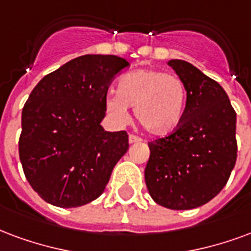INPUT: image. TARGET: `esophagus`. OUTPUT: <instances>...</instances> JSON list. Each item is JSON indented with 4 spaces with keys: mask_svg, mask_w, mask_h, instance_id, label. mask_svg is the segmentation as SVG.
<instances>
[{
    "mask_svg": "<svg viewBox=\"0 0 251 251\" xmlns=\"http://www.w3.org/2000/svg\"><path fill=\"white\" fill-rule=\"evenodd\" d=\"M141 138L140 137H137L134 134H130L129 135V144H137V142H141Z\"/></svg>",
    "mask_w": 251,
    "mask_h": 251,
    "instance_id": "obj_1",
    "label": "esophagus"
}]
</instances>
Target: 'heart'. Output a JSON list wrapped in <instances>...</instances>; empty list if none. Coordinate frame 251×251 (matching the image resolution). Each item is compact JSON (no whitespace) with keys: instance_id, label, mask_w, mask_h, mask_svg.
<instances>
[{"instance_id":"1","label":"heart","mask_w":251,"mask_h":251,"mask_svg":"<svg viewBox=\"0 0 251 251\" xmlns=\"http://www.w3.org/2000/svg\"><path fill=\"white\" fill-rule=\"evenodd\" d=\"M182 81L161 70L141 69L126 74L118 82V90L105 100L107 113L117 122L129 118L127 106L145 130L154 135L170 134L177 129L185 113Z\"/></svg>"}]
</instances>
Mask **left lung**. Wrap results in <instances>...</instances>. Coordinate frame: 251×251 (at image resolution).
I'll return each mask as SVG.
<instances>
[{"label": "left lung", "mask_w": 251, "mask_h": 251, "mask_svg": "<svg viewBox=\"0 0 251 251\" xmlns=\"http://www.w3.org/2000/svg\"><path fill=\"white\" fill-rule=\"evenodd\" d=\"M186 90L176 131L149 142L145 182L150 197L172 210H189L224 189L237 161V114L220 83L182 59H170Z\"/></svg>", "instance_id": "obj_1"}]
</instances>
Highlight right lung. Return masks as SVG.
Here are the masks:
<instances>
[{
    "label": "right lung",
    "instance_id": "add662e5",
    "mask_svg": "<svg viewBox=\"0 0 251 251\" xmlns=\"http://www.w3.org/2000/svg\"><path fill=\"white\" fill-rule=\"evenodd\" d=\"M127 66L117 55H81L31 90L18 149L25 177L48 203L78 207L94 201L129 149L126 131L101 126L109 85Z\"/></svg>",
    "mask_w": 251,
    "mask_h": 251
}]
</instances>
